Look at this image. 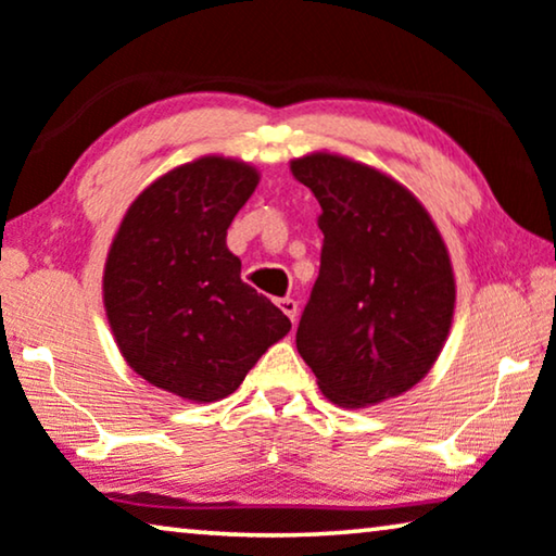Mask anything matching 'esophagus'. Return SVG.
I'll use <instances>...</instances> for the list:
<instances>
[{
	"label": "esophagus",
	"instance_id": "obj_1",
	"mask_svg": "<svg viewBox=\"0 0 556 556\" xmlns=\"http://www.w3.org/2000/svg\"><path fill=\"white\" fill-rule=\"evenodd\" d=\"M279 309L285 312V315L296 323V312H300V304H296L292 296H285V300H279Z\"/></svg>",
	"mask_w": 556,
	"mask_h": 556
}]
</instances>
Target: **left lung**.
I'll return each instance as SVG.
<instances>
[{
  "mask_svg": "<svg viewBox=\"0 0 556 556\" xmlns=\"http://www.w3.org/2000/svg\"><path fill=\"white\" fill-rule=\"evenodd\" d=\"M289 170L323 206L325 233L296 350L340 408L403 395L441 355L456 309L441 231L416 193L367 163L315 151Z\"/></svg>",
  "mask_w": 556,
  "mask_h": 556,
  "instance_id": "left-lung-1",
  "label": "left lung"
}]
</instances>
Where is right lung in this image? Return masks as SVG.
<instances>
[{
    "label": "right lung",
    "instance_id": "obj_1",
    "mask_svg": "<svg viewBox=\"0 0 556 556\" xmlns=\"http://www.w3.org/2000/svg\"><path fill=\"white\" fill-rule=\"evenodd\" d=\"M260 184L252 163L201 155L155 178L108 249L103 304L125 363L151 386L214 403L292 330L241 281L226 229Z\"/></svg>",
    "mask_w": 556,
    "mask_h": 556
}]
</instances>
